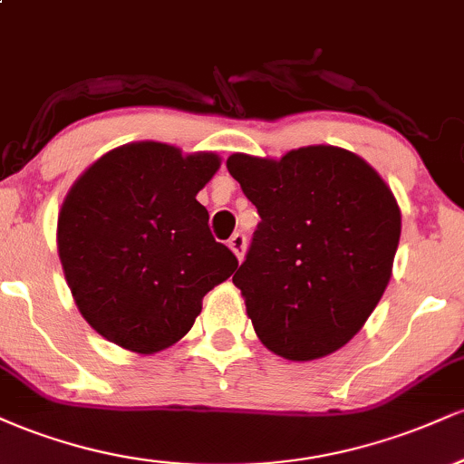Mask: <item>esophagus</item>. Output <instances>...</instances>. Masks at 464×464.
Segmentation results:
<instances>
[{"instance_id":"esophagus-1","label":"esophagus","mask_w":464,"mask_h":464,"mask_svg":"<svg viewBox=\"0 0 464 464\" xmlns=\"http://www.w3.org/2000/svg\"><path fill=\"white\" fill-rule=\"evenodd\" d=\"M228 248L233 250V253H236V257L237 259H242L244 257V250H246V236H244V233H233L231 236V239H228Z\"/></svg>"}]
</instances>
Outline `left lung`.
<instances>
[{
    "instance_id": "1",
    "label": "left lung",
    "mask_w": 464,
    "mask_h": 464,
    "mask_svg": "<svg viewBox=\"0 0 464 464\" xmlns=\"http://www.w3.org/2000/svg\"><path fill=\"white\" fill-rule=\"evenodd\" d=\"M231 177L262 218L233 284L273 353L307 362L360 332L392 273L401 211L358 154L307 146L275 159L231 154Z\"/></svg>"
}]
</instances>
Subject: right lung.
I'll list each match as a JSON object with an SVG mask.
<instances>
[{
	"mask_svg": "<svg viewBox=\"0 0 464 464\" xmlns=\"http://www.w3.org/2000/svg\"><path fill=\"white\" fill-rule=\"evenodd\" d=\"M214 152L137 141L100 157L58 214V257L80 314L100 335L157 353L189 332L202 296L237 268L196 194Z\"/></svg>",
	"mask_w": 464,
	"mask_h": 464,
	"instance_id": "1",
	"label": "right lung"
}]
</instances>
